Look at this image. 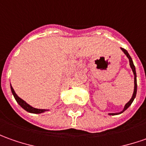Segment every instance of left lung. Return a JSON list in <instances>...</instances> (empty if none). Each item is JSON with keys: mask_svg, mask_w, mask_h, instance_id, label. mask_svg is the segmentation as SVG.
<instances>
[{"mask_svg": "<svg viewBox=\"0 0 146 146\" xmlns=\"http://www.w3.org/2000/svg\"><path fill=\"white\" fill-rule=\"evenodd\" d=\"M121 50L123 51V53L127 56V57L128 58V60H129V63H130V67L132 68V70H133V74H134V91H133V96H132V98L131 99L128 101V103L125 104V106H124V108H123V110L120 112V113H122L127 108L132 104V103L133 102V100H134V98L136 97V94H137V73H136V68H135V66H134V64H133V60H132V58L131 56H129V54L128 53V52L125 50V49H123V48H121ZM120 113H112V114H109V115H117V114H120Z\"/></svg>", "mask_w": 146, "mask_h": 146, "instance_id": "1", "label": "left lung"}]
</instances>
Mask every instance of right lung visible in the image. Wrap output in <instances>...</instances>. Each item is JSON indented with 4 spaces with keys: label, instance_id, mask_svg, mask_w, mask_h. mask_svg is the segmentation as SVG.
I'll use <instances>...</instances> for the list:
<instances>
[{
    "label": "right lung",
    "instance_id": "1",
    "mask_svg": "<svg viewBox=\"0 0 146 146\" xmlns=\"http://www.w3.org/2000/svg\"><path fill=\"white\" fill-rule=\"evenodd\" d=\"M11 91H12V94H13V96H14V98H15V99H16V101L18 102V104H19V105H20V106H21L24 110H26L27 111H28V112L35 113V114H39V113H43V112H44V111H48V110H45V109H37V108H32L31 106H30V105L26 103L24 100H23L22 98L18 97V95L16 94V93H15V91H14V90H13L12 86H11Z\"/></svg>",
    "mask_w": 146,
    "mask_h": 146
}]
</instances>
